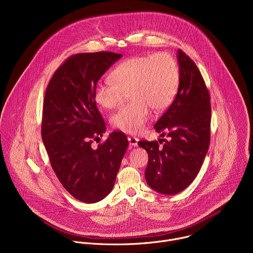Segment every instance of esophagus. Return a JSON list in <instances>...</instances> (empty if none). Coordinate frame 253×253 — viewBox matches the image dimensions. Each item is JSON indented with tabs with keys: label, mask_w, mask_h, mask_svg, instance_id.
Masks as SVG:
<instances>
[{
	"label": "esophagus",
	"mask_w": 253,
	"mask_h": 253,
	"mask_svg": "<svg viewBox=\"0 0 253 253\" xmlns=\"http://www.w3.org/2000/svg\"><path fill=\"white\" fill-rule=\"evenodd\" d=\"M128 141H129V145H130L131 147H135V146L138 145L139 139L136 138V137H134V136H129V137H128Z\"/></svg>",
	"instance_id": "esophagus-1"
}]
</instances>
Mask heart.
<instances>
[{
  "label": "heart",
  "mask_w": 253,
  "mask_h": 253,
  "mask_svg": "<svg viewBox=\"0 0 253 253\" xmlns=\"http://www.w3.org/2000/svg\"><path fill=\"white\" fill-rule=\"evenodd\" d=\"M111 79L98 82L95 102L105 109L121 104L127 93L131 101L114 112V128L135 134L145 128L151 110L161 111L173 102L179 88L180 72L175 58L166 52L136 56L118 64Z\"/></svg>",
  "instance_id": "heart-1"
}]
</instances>
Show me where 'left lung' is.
<instances>
[{
    "instance_id": "8db88e82",
    "label": "left lung",
    "mask_w": 253,
    "mask_h": 253,
    "mask_svg": "<svg viewBox=\"0 0 253 253\" xmlns=\"http://www.w3.org/2000/svg\"><path fill=\"white\" fill-rule=\"evenodd\" d=\"M180 83L176 97L155 123L156 132L169 139L160 148L157 141L138 142L148 153L147 184L172 195L187 188L197 176L210 144L211 105L209 91L199 69L178 50Z\"/></svg>"
}]
</instances>
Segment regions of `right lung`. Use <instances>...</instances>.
<instances>
[{
    "label": "right lung",
    "mask_w": 253,
    "mask_h": 253,
    "mask_svg": "<svg viewBox=\"0 0 253 253\" xmlns=\"http://www.w3.org/2000/svg\"><path fill=\"white\" fill-rule=\"evenodd\" d=\"M121 57L106 51L70 56L55 71L44 97L42 139L51 166L64 188L85 203L111 192L128 147L123 132H112L96 149L91 146L106 130L95 86Z\"/></svg>",
    "instance_id": "right-lung-1"
}]
</instances>
